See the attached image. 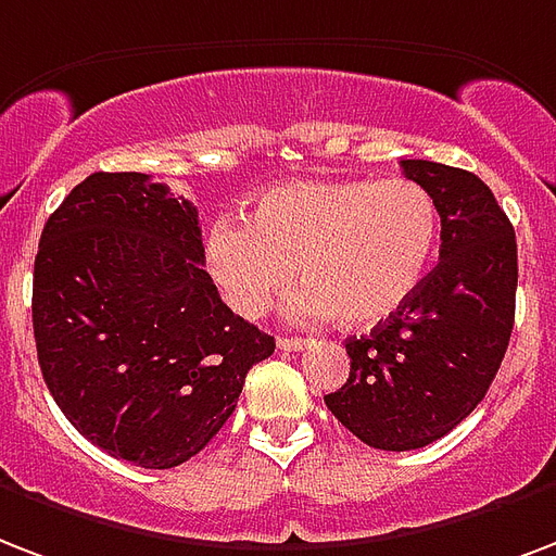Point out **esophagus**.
<instances>
[{
	"instance_id": "1",
	"label": "esophagus",
	"mask_w": 556,
	"mask_h": 556,
	"mask_svg": "<svg viewBox=\"0 0 556 556\" xmlns=\"http://www.w3.org/2000/svg\"><path fill=\"white\" fill-rule=\"evenodd\" d=\"M306 338H296V334H291V338H279L277 341V346L279 350H282V353H300V350H306Z\"/></svg>"
}]
</instances>
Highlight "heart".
<instances>
[{"mask_svg":"<svg viewBox=\"0 0 556 556\" xmlns=\"http://www.w3.org/2000/svg\"><path fill=\"white\" fill-rule=\"evenodd\" d=\"M440 239L426 186L388 180H291L270 186L241 218H218L203 268L236 315L262 317L300 268L291 312L350 329L388 320L417 294Z\"/></svg>","mask_w":556,"mask_h":556,"instance_id":"heart-1","label":"heart"}]
</instances>
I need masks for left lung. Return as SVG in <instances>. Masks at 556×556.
Returning <instances> with one entry per match:
<instances>
[{"instance_id": "obj_1", "label": "left lung", "mask_w": 556, "mask_h": 556, "mask_svg": "<svg viewBox=\"0 0 556 556\" xmlns=\"http://www.w3.org/2000/svg\"><path fill=\"white\" fill-rule=\"evenodd\" d=\"M440 210V262L370 334L350 338V379L324 396L355 438L384 452L440 440L486 396L516 315V232L490 186L464 168L402 160Z\"/></svg>"}]
</instances>
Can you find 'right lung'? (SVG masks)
Segmentation results:
<instances>
[{
	"label": "right lung",
	"instance_id": "1",
	"mask_svg": "<svg viewBox=\"0 0 556 556\" xmlns=\"http://www.w3.org/2000/svg\"><path fill=\"white\" fill-rule=\"evenodd\" d=\"M31 317L63 417L146 469L198 455L277 346L222 303L198 210L139 172H96L49 215Z\"/></svg>",
	"mask_w": 556,
	"mask_h": 556
}]
</instances>
